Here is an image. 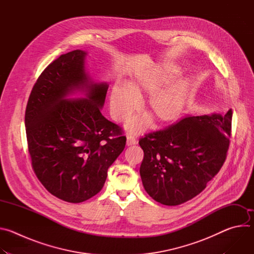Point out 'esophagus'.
<instances>
[{"instance_id": "obj_1", "label": "esophagus", "mask_w": 254, "mask_h": 254, "mask_svg": "<svg viewBox=\"0 0 254 254\" xmlns=\"http://www.w3.org/2000/svg\"><path fill=\"white\" fill-rule=\"evenodd\" d=\"M136 143V139L131 136V135H127V146H132V144H135Z\"/></svg>"}]
</instances>
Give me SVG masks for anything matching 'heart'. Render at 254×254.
Returning a JSON list of instances; mask_svg holds the SVG:
<instances>
[{
	"label": "heart",
	"instance_id": "heart-1",
	"mask_svg": "<svg viewBox=\"0 0 254 254\" xmlns=\"http://www.w3.org/2000/svg\"><path fill=\"white\" fill-rule=\"evenodd\" d=\"M178 73L177 66L164 64L135 77L126 86L117 84L111 94V113L115 121L122 123L129 120L137 110V99L147 95L149 97L144 103V112L156 125H167L177 121L183 113L189 93V83L186 79L179 78L168 82ZM146 124L147 120H137L132 123L129 129L135 132Z\"/></svg>",
	"mask_w": 254,
	"mask_h": 254
}]
</instances>
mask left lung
<instances>
[{
	"instance_id": "1",
	"label": "left lung",
	"mask_w": 254,
	"mask_h": 254,
	"mask_svg": "<svg viewBox=\"0 0 254 254\" xmlns=\"http://www.w3.org/2000/svg\"><path fill=\"white\" fill-rule=\"evenodd\" d=\"M231 123V110L225 116L185 117L139 138L144 190L167 206L180 205L200 194L226 160Z\"/></svg>"
}]
</instances>
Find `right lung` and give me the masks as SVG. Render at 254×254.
Segmentation results:
<instances>
[{"instance_id":"obj_1","label":"right lung","mask_w":254,"mask_h":254,"mask_svg":"<svg viewBox=\"0 0 254 254\" xmlns=\"http://www.w3.org/2000/svg\"><path fill=\"white\" fill-rule=\"evenodd\" d=\"M85 55L74 50L51 62L34 84L25 113L34 173L49 193L69 203L102 189L127 141L122 127L100 113L108 86L88 78ZM76 89L87 91L88 98H64Z\"/></svg>"}]
</instances>
